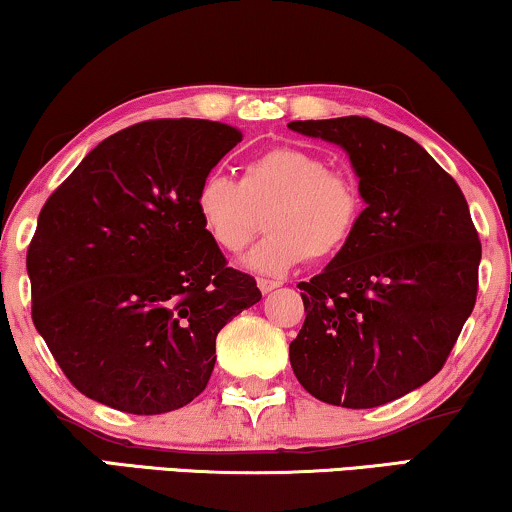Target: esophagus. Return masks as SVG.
<instances>
[{
    "mask_svg": "<svg viewBox=\"0 0 512 512\" xmlns=\"http://www.w3.org/2000/svg\"><path fill=\"white\" fill-rule=\"evenodd\" d=\"M278 286H281V283H278V281H271V278H257V288H260L264 295L271 293V290H276Z\"/></svg>",
    "mask_w": 512,
    "mask_h": 512,
    "instance_id": "1",
    "label": "esophagus"
}]
</instances>
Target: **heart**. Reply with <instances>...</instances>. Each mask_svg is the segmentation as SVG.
<instances>
[{
	"instance_id": "heart-1",
	"label": "heart",
	"mask_w": 512,
	"mask_h": 512,
	"mask_svg": "<svg viewBox=\"0 0 512 512\" xmlns=\"http://www.w3.org/2000/svg\"><path fill=\"white\" fill-rule=\"evenodd\" d=\"M200 229L229 255L241 252L262 229L269 236L243 264L260 274H286L304 260H331L352 243L364 222L359 181L331 170L319 153L295 146L269 148L243 167L241 181L210 170L193 191Z\"/></svg>"
}]
</instances>
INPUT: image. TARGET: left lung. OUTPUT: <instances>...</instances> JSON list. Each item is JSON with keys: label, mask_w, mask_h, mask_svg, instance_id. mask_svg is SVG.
I'll use <instances>...</instances> for the list:
<instances>
[{"label": "left lung", "mask_w": 512, "mask_h": 512, "mask_svg": "<svg viewBox=\"0 0 512 512\" xmlns=\"http://www.w3.org/2000/svg\"><path fill=\"white\" fill-rule=\"evenodd\" d=\"M347 151L366 210L357 236L309 283L290 366L312 397L373 409L442 371L477 297L482 243L463 191L435 158L371 118L295 120Z\"/></svg>", "instance_id": "1"}]
</instances>
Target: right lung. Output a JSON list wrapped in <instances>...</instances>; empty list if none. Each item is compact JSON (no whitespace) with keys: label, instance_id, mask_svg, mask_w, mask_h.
<instances>
[{"label":"right lung","instance_id":"1","mask_svg":"<svg viewBox=\"0 0 512 512\" xmlns=\"http://www.w3.org/2000/svg\"><path fill=\"white\" fill-rule=\"evenodd\" d=\"M243 134L146 120L103 139L51 193L28 248L32 323L84 397L155 416L208 385L217 333L262 300L200 229L193 191Z\"/></svg>","mask_w":512,"mask_h":512}]
</instances>
